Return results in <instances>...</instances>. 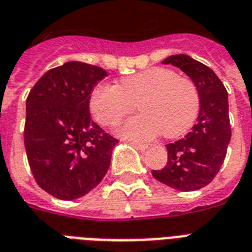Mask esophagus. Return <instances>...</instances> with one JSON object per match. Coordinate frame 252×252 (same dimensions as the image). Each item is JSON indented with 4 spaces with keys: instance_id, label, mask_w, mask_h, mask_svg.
I'll return each instance as SVG.
<instances>
[{
    "instance_id": "obj_1",
    "label": "esophagus",
    "mask_w": 252,
    "mask_h": 252,
    "mask_svg": "<svg viewBox=\"0 0 252 252\" xmlns=\"http://www.w3.org/2000/svg\"><path fill=\"white\" fill-rule=\"evenodd\" d=\"M132 145H133L134 148H137L138 150H141V152H144V150H146L149 148L148 144H140V142H132Z\"/></svg>"
}]
</instances>
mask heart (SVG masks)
<instances>
[{"mask_svg": "<svg viewBox=\"0 0 252 252\" xmlns=\"http://www.w3.org/2000/svg\"><path fill=\"white\" fill-rule=\"evenodd\" d=\"M141 115L119 126L126 140H152L158 134L178 137L195 123L200 96L189 78L168 68H150L126 77L116 85L98 84L89 98L93 118L104 126H116L136 110Z\"/></svg>", "mask_w": 252, "mask_h": 252, "instance_id": "heart-1", "label": "heart"}]
</instances>
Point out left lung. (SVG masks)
I'll use <instances>...</instances> for the list:
<instances>
[{
  "mask_svg": "<svg viewBox=\"0 0 252 252\" xmlns=\"http://www.w3.org/2000/svg\"><path fill=\"white\" fill-rule=\"evenodd\" d=\"M162 64L174 65L191 78L199 91L200 112L191 132L166 145L165 167L152 174L168 187L196 191L215 179L226 157L231 138L227 91L211 68L187 55H172Z\"/></svg>",
  "mask_w": 252,
  "mask_h": 252,
  "instance_id": "1",
  "label": "left lung"
}]
</instances>
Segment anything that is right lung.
Wrapping results in <instances>:
<instances>
[{"mask_svg":"<svg viewBox=\"0 0 252 252\" xmlns=\"http://www.w3.org/2000/svg\"><path fill=\"white\" fill-rule=\"evenodd\" d=\"M104 69L69 61L45 73L26 100L25 148L33 178L60 200L82 197L110 167L118 140L91 120L89 98Z\"/></svg>","mask_w":252,"mask_h":252,"instance_id":"obj_1","label":"right lung"}]
</instances>
